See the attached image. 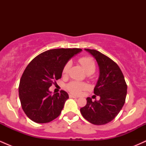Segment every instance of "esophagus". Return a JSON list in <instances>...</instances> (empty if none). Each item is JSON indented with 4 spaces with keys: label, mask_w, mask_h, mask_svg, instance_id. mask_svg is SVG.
<instances>
[{
    "label": "esophagus",
    "mask_w": 146,
    "mask_h": 146,
    "mask_svg": "<svg viewBox=\"0 0 146 146\" xmlns=\"http://www.w3.org/2000/svg\"><path fill=\"white\" fill-rule=\"evenodd\" d=\"M69 98H75V99L78 98H77V97H75V96H74V95H69Z\"/></svg>",
    "instance_id": "obj_1"
}]
</instances>
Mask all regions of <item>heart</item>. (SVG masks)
<instances>
[{"mask_svg": "<svg viewBox=\"0 0 146 146\" xmlns=\"http://www.w3.org/2000/svg\"><path fill=\"white\" fill-rule=\"evenodd\" d=\"M79 62L81 64L84 69L87 73H93L96 69V65H95V61L92 59L91 58L88 56L82 57L79 59ZM71 66V61H68L65 64L62 69V74L66 75L68 73L69 68ZM66 89H67L70 93L72 94L78 95L81 94L83 90H86L88 88V85L86 83L79 82L73 81L67 84L66 86Z\"/></svg>", "mask_w": 146, "mask_h": 146, "instance_id": "b5f03b06", "label": "heart"}]
</instances>
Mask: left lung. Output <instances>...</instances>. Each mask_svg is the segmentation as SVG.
<instances>
[{"label": "left lung", "mask_w": 146, "mask_h": 146, "mask_svg": "<svg viewBox=\"0 0 146 146\" xmlns=\"http://www.w3.org/2000/svg\"><path fill=\"white\" fill-rule=\"evenodd\" d=\"M85 50L93 56L100 67L94 93L100 100L93 102L87 98L86 105L80 108V112L90 123L104 125L113 120L121 110L126 98L127 84L121 69L113 60L95 49Z\"/></svg>", "instance_id": "obj_1"}]
</instances>
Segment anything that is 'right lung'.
I'll list each match as a JSON object with an SVG mask.
<instances>
[{
    "label": "right lung",
    "mask_w": 146,
    "mask_h": 146,
    "mask_svg": "<svg viewBox=\"0 0 146 146\" xmlns=\"http://www.w3.org/2000/svg\"><path fill=\"white\" fill-rule=\"evenodd\" d=\"M81 48H55L46 51L30 62L20 81L21 106L31 120L48 123L57 118L68 95L64 90L51 95L48 88L62 77L64 66Z\"/></svg>",
    "instance_id": "right-lung-1"
}]
</instances>
